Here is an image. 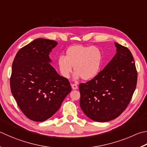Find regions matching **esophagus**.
I'll use <instances>...</instances> for the list:
<instances>
[{
  "label": "esophagus",
  "instance_id": "34e87169",
  "mask_svg": "<svg viewBox=\"0 0 147 147\" xmlns=\"http://www.w3.org/2000/svg\"><path fill=\"white\" fill-rule=\"evenodd\" d=\"M71 87H72V89H74V90L78 89V85H77L76 84H71Z\"/></svg>",
  "mask_w": 147,
  "mask_h": 147
}]
</instances>
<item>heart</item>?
I'll use <instances>...</instances> for the list:
<instances>
[{
  "label": "heart",
  "mask_w": 147,
  "mask_h": 147,
  "mask_svg": "<svg viewBox=\"0 0 147 147\" xmlns=\"http://www.w3.org/2000/svg\"><path fill=\"white\" fill-rule=\"evenodd\" d=\"M103 56L101 50L96 46L74 45L66 50L65 56L60 55L57 59L58 67L62 75L70 77L74 71V77H82L85 80H90L100 73L102 65Z\"/></svg>",
  "instance_id": "1"
}]
</instances>
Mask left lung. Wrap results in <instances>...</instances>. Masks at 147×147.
<instances>
[{"mask_svg": "<svg viewBox=\"0 0 147 147\" xmlns=\"http://www.w3.org/2000/svg\"><path fill=\"white\" fill-rule=\"evenodd\" d=\"M117 53L96 76L79 85L80 105L94 121L115 119L129 105L136 87L138 73L130 50L115 42Z\"/></svg>", "mask_w": 147, "mask_h": 147, "instance_id": "left-lung-1", "label": "left lung"}]
</instances>
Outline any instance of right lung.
<instances>
[{"instance_id":"right-lung-1","label":"right lung","mask_w":147,"mask_h":147,"mask_svg":"<svg viewBox=\"0 0 147 147\" xmlns=\"http://www.w3.org/2000/svg\"><path fill=\"white\" fill-rule=\"evenodd\" d=\"M58 43L38 38L17 52L12 64L10 87L24 114L34 121L54 115L71 91L70 82L51 65L49 53Z\"/></svg>"}]
</instances>
